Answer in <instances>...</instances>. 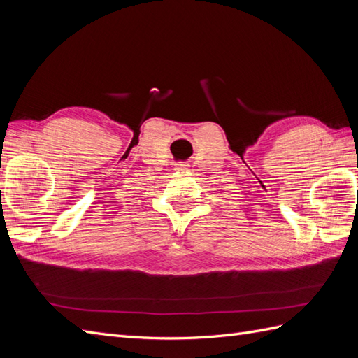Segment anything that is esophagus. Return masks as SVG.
<instances>
[{
	"instance_id": "obj_1",
	"label": "esophagus",
	"mask_w": 358,
	"mask_h": 358,
	"mask_svg": "<svg viewBox=\"0 0 358 358\" xmlns=\"http://www.w3.org/2000/svg\"><path fill=\"white\" fill-rule=\"evenodd\" d=\"M175 169H176L178 171H183V170L188 169V164H187V162H178Z\"/></svg>"
}]
</instances>
